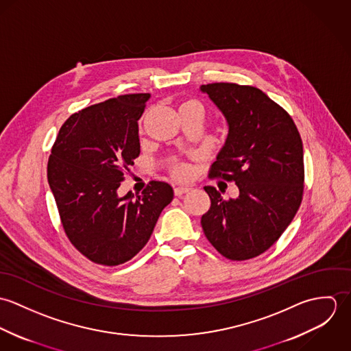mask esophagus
<instances>
[{
	"instance_id": "1",
	"label": "esophagus",
	"mask_w": 351,
	"mask_h": 351,
	"mask_svg": "<svg viewBox=\"0 0 351 351\" xmlns=\"http://www.w3.org/2000/svg\"><path fill=\"white\" fill-rule=\"evenodd\" d=\"M191 191V188L189 186H185V185H181V186H176L174 188V193H176V196H182V195H185V193H188Z\"/></svg>"
}]
</instances>
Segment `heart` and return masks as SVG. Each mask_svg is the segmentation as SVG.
Returning <instances> with one entry per match:
<instances>
[{
  "mask_svg": "<svg viewBox=\"0 0 351 351\" xmlns=\"http://www.w3.org/2000/svg\"><path fill=\"white\" fill-rule=\"evenodd\" d=\"M188 104H193V105H199L197 102H195V101H189V102H185L184 105H188ZM200 106V105H199ZM188 173H189V170H188V167H185V166H178L177 169H176V174L177 176H180V177H185V176H188Z\"/></svg>",
  "mask_w": 351,
  "mask_h": 351,
  "instance_id": "heart-1",
  "label": "heart"
}]
</instances>
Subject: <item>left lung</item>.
<instances>
[{
    "mask_svg": "<svg viewBox=\"0 0 351 351\" xmlns=\"http://www.w3.org/2000/svg\"><path fill=\"white\" fill-rule=\"evenodd\" d=\"M226 117L228 135L209 176L234 181L237 199L204 186L210 208L201 226L210 245L232 261L267 250L293 220L302 199L300 134L287 110L252 86L201 85Z\"/></svg>",
    "mask_w": 351,
    "mask_h": 351,
    "instance_id": "left-lung-1",
    "label": "left lung"
}]
</instances>
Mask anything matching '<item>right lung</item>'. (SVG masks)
<instances>
[{
  "label": "right lung",
  "mask_w": 351,
  "mask_h": 351,
  "mask_svg": "<svg viewBox=\"0 0 351 351\" xmlns=\"http://www.w3.org/2000/svg\"><path fill=\"white\" fill-rule=\"evenodd\" d=\"M150 97L124 95L71 114L51 150L47 177L64 232L77 250L100 265L134 258L174 197L162 181H151L142 195L117 193L124 169L141 154L138 120Z\"/></svg>",
  "instance_id": "obj_1"
}]
</instances>
